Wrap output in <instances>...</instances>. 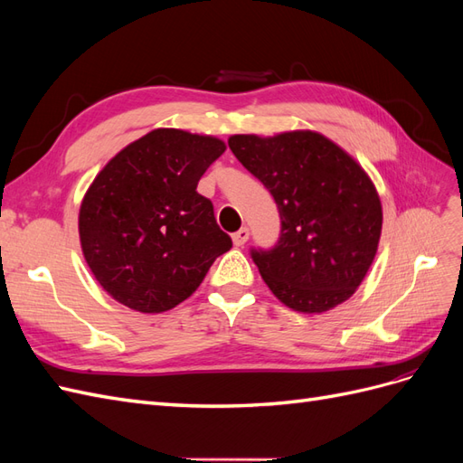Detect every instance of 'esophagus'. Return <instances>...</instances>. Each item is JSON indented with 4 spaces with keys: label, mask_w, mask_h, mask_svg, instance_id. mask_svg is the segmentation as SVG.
I'll return each instance as SVG.
<instances>
[{
    "label": "esophagus",
    "mask_w": 463,
    "mask_h": 463,
    "mask_svg": "<svg viewBox=\"0 0 463 463\" xmlns=\"http://www.w3.org/2000/svg\"><path fill=\"white\" fill-rule=\"evenodd\" d=\"M232 237H233V245L235 247H243L247 243V240H249V230L247 228L237 230Z\"/></svg>",
    "instance_id": "esophagus-1"
}]
</instances>
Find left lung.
I'll return each instance as SVG.
<instances>
[{
  "instance_id": "left-lung-1",
  "label": "left lung",
  "mask_w": 463,
  "mask_h": 463,
  "mask_svg": "<svg viewBox=\"0 0 463 463\" xmlns=\"http://www.w3.org/2000/svg\"><path fill=\"white\" fill-rule=\"evenodd\" d=\"M235 158L270 191L282 228L250 259L274 296L299 313H325L355 293L376 255L383 206L363 167L313 131L233 135Z\"/></svg>"
}]
</instances>
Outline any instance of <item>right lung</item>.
I'll return each instance as SVG.
<instances>
[{"label": "right lung", "mask_w": 463, "mask_h": 463, "mask_svg": "<svg viewBox=\"0 0 463 463\" xmlns=\"http://www.w3.org/2000/svg\"><path fill=\"white\" fill-rule=\"evenodd\" d=\"M226 145L154 129L96 175L79 213L82 255L111 298L133 311H170L232 249L199 179Z\"/></svg>", "instance_id": "obj_1"}]
</instances>
